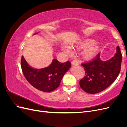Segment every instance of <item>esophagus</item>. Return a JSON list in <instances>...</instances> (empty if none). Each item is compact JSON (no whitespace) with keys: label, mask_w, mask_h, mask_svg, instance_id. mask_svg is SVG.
Returning <instances> with one entry per match:
<instances>
[{"label":"esophagus","mask_w":127,"mask_h":127,"mask_svg":"<svg viewBox=\"0 0 127 127\" xmlns=\"http://www.w3.org/2000/svg\"><path fill=\"white\" fill-rule=\"evenodd\" d=\"M71 64L72 65H74V66H77V65H78L79 64L78 61L77 60H73L72 62H71Z\"/></svg>","instance_id":"esophagus-1"}]
</instances>
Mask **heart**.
<instances>
[{"mask_svg":"<svg viewBox=\"0 0 127 127\" xmlns=\"http://www.w3.org/2000/svg\"><path fill=\"white\" fill-rule=\"evenodd\" d=\"M98 49V45L94 43V41L92 40L82 41L74 47V49L75 50H81L84 49L81 53L82 57L84 59L87 60L93 58L96 54ZM61 49L66 55H70L72 53L71 49L66 45L63 44L61 45Z\"/></svg>","mask_w":127,"mask_h":127,"instance_id":"b5f03b06","label":"heart"}]
</instances>
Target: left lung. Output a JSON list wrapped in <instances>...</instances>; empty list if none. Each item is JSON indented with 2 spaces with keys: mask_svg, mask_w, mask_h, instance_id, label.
I'll use <instances>...</instances> for the list:
<instances>
[{
  "mask_svg": "<svg viewBox=\"0 0 127 127\" xmlns=\"http://www.w3.org/2000/svg\"><path fill=\"white\" fill-rule=\"evenodd\" d=\"M100 53L89 63L82 64L85 76L79 81L80 87L89 94H96L105 90L117 79L120 73L122 55L119 46L117 53L107 61L100 59Z\"/></svg>",
  "mask_w": 127,
  "mask_h": 127,
  "instance_id": "obj_1",
  "label": "left lung"
}]
</instances>
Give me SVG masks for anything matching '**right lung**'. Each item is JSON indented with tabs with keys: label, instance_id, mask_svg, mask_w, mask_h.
<instances>
[{
	"label": "right lung",
	"instance_id": "add662e5",
	"mask_svg": "<svg viewBox=\"0 0 127 127\" xmlns=\"http://www.w3.org/2000/svg\"><path fill=\"white\" fill-rule=\"evenodd\" d=\"M70 67L69 61L61 63L54 59L48 67L35 69L30 66L22 56L21 68L25 78L34 87L44 92H52L58 87L63 76Z\"/></svg>",
	"mask_w": 127,
	"mask_h": 127
}]
</instances>
